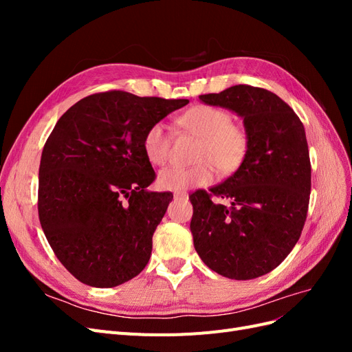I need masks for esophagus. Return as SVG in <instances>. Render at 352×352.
Listing matches in <instances>:
<instances>
[{
    "mask_svg": "<svg viewBox=\"0 0 352 352\" xmlns=\"http://www.w3.org/2000/svg\"><path fill=\"white\" fill-rule=\"evenodd\" d=\"M188 194L185 192V190H175V194H173V197L175 198H182V197H186Z\"/></svg>",
    "mask_w": 352,
    "mask_h": 352,
    "instance_id": "esophagus-1",
    "label": "esophagus"
}]
</instances>
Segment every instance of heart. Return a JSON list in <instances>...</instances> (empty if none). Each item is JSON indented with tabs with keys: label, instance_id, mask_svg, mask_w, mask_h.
Returning <instances> with one entry per match:
<instances>
[{
	"label": "heart",
	"instance_id": "heart-1",
	"mask_svg": "<svg viewBox=\"0 0 352 352\" xmlns=\"http://www.w3.org/2000/svg\"><path fill=\"white\" fill-rule=\"evenodd\" d=\"M177 123L182 129L199 140L192 167L173 166L160 173L158 182L164 189L184 190L207 186L220 173H233L248 154V133L241 124L232 122L228 110L216 105L198 104L180 114ZM170 135L163 123H154L144 135V153L154 166H164L170 158Z\"/></svg>",
	"mask_w": 352,
	"mask_h": 352
}]
</instances>
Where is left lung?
I'll use <instances>...</instances> for the list:
<instances>
[{
	"instance_id": "1",
	"label": "left lung",
	"mask_w": 352,
	"mask_h": 352,
	"mask_svg": "<svg viewBox=\"0 0 352 352\" xmlns=\"http://www.w3.org/2000/svg\"><path fill=\"white\" fill-rule=\"evenodd\" d=\"M243 119L250 146L225 182L189 195L194 247L211 270L235 280L272 272L301 236L311 190L304 124L278 95L251 85L199 95ZM228 199L229 206L212 201Z\"/></svg>"
}]
</instances>
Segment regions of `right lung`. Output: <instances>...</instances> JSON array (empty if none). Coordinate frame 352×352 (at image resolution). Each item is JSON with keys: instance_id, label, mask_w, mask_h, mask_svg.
I'll return each mask as SVG.
<instances>
[{"instance_id": "1", "label": "right lung", "mask_w": 352, "mask_h": 352, "mask_svg": "<svg viewBox=\"0 0 352 352\" xmlns=\"http://www.w3.org/2000/svg\"><path fill=\"white\" fill-rule=\"evenodd\" d=\"M188 100L92 94L63 114L39 164L38 214L60 263L79 282L113 287L140 274L172 192L144 153L148 127Z\"/></svg>"}]
</instances>
